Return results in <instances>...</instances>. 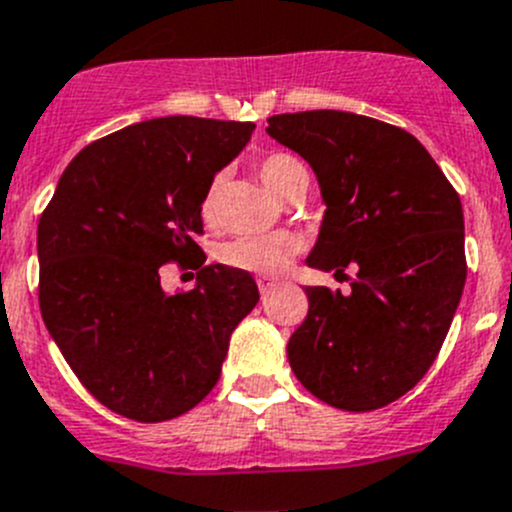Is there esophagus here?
<instances>
[{
	"label": "esophagus",
	"instance_id": "1",
	"mask_svg": "<svg viewBox=\"0 0 512 512\" xmlns=\"http://www.w3.org/2000/svg\"><path fill=\"white\" fill-rule=\"evenodd\" d=\"M257 287H260L262 295H267V292L275 290L277 280H275V277H260V280H257Z\"/></svg>",
	"mask_w": 512,
	"mask_h": 512
}]
</instances>
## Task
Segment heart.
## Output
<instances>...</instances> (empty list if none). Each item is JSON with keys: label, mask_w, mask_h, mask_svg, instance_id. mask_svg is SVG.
Instances as JSON below:
<instances>
[{"label": "heart", "mask_w": 512, "mask_h": 512, "mask_svg": "<svg viewBox=\"0 0 512 512\" xmlns=\"http://www.w3.org/2000/svg\"><path fill=\"white\" fill-rule=\"evenodd\" d=\"M257 175L277 197L287 200L295 192L307 190L310 185V170L305 162L292 152H270L257 162ZM222 180L215 177L202 197V215L212 220L220 205ZM302 252V240L295 232H270V235H245L227 242L222 247V262L235 270L252 272V275H282Z\"/></svg>", "instance_id": "obj_1"}]
</instances>
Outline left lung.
Listing matches in <instances>:
<instances>
[{"mask_svg":"<svg viewBox=\"0 0 512 512\" xmlns=\"http://www.w3.org/2000/svg\"><path fill=\"white\" fill-rule=\"evenodd\" d=\"M267 135L310 162L327 210L307 265L350 295L305 287L287 342L297 380L332 408L367 413L413 390L443 347L465 287L463 205L410 132L337 109L275 114Z\"/></svg>","mask_w":512,"mask_h":512,"instance_id":"1","label":"left lung"}]
</instances>
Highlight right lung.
Returning <instances> with one entry per match:
<instances>
[{
    "mask_svg": "<svg viewBox=\"0 0 512 512\" xmlns=\"http://www.w3.org/2000/svg\"><path fill=\"white\" fill-rule=\"evenodd\" d=\"M255 124L147 119L84 147L39 217V310L84 388L137 423L185 415L220 380L230 335L257 305L250 272L205 265L202 197ZM167 261L198 285L167 296Z\"/></svg>",
    "mask_w": 512,
    "mask_h": 512,
    "instance_id": "right-lung-1",
    "label": "right lung"
}]
</instances>
